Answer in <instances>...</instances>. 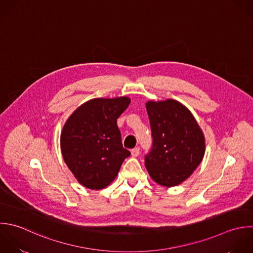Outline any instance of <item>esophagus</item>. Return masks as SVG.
<instances>
[{"instance_id":"1","label":"esophagus","mask_w":253,"mask_h":253,"mask_svg":"<svg viewBox=\"0 0 253 253\" xmlns=\"http://www.w3.org/2000/svg\"><path fill=\"white\" fill-rule=\"evenodd\" d=\"M131 154H132L133 157H138L139 154H140V148H139V147H136V148L132 149V150H131Z\"/></svg>"}]
</instances>
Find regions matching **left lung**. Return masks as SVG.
I'll list each match as a JSON object with an SVG mask.
<instances>
[{"mask_svg": "<svg viewBox=\"0 0 253 253\" xmlns=\"http://www.w3.org/2000/svg\"><path fill=\"white\" fill-rule=\"evenodd\" d=\"M146 107L153 138L145 155L148 172L163 186L178 185L201 163L204 135L192 113L176 100L149 101Z\"/></svg>", "mask_w": 253, "mask_h": 253, "instance_id": "obj_1", "label": "left lung"}]
</instances>
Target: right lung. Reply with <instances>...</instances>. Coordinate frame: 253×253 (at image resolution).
I'll use <instances>...</instances> for the list:
<instances>
[{
  "mask_svg": "<svg viewBox=\"0 0 253 253\" xmlns=\"http://www.w3.org/2000/svg\"><path fill=\"white\" fill-rule=\"evenodd\" d=\"M130 104L128 97L94 98L81 105L61 135L64 161L78 181L101 189L117 176L131 153L123 148L117 118Z\"/></svg>",
  "mask_w": 253,
  "mask_h": 253,
  "instance_id": "right-lung-1",
  "label": "right lung"
}]
</instances>
